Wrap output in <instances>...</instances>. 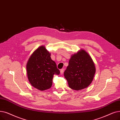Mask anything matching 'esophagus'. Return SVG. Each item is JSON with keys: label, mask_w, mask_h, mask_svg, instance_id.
Wrapping results in <instances>:
<instances>
[{"label": "esophagus", "mask_w": 120, "mask_h": 120, "mask_svg": "<svg viewBox=\"0 0 120 120\" xmlns=\"http://www.w3.org/2000/svg\"><path fill=\"white\" fill-rule=\"evenodd\" d=\"M64 69H62L61 70H60V74L61 75H63V72H64Z\"/></svg>", "instance_id": "esophagus-1"}]
</instances>
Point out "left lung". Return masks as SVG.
<instances>
[{"instance_id": "1", "label": "left lung", "mask_w": 120, "mask_h": 120, "mask_svg": "<svg viewBox=\"0 0 120 120\" xmlns=\"http://www.w3.org/2000/svg\"><path fill=\"white\" fill-rule=\"evenodd\" d=\"M95 72L96 67L91 57L85 50L80 49L71 56L64 75L69 87L79 91L91 84Z\"/></svg>"}]
</instances>
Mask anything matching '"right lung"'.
Returning <instances> with one entry per match:
<instances>
[{"instance_id": "1", "label": "right lung", "mask_w": 120, "mask_h": 120, "mask_svg": "<svg viewBox=\"0 0 120 120\" xmlns=\"http://www.w3.org/2000/svg\"><path fill=\"white\" fill-rule=\"evenodd\" d=\"M50 55L45 46L41 45L31 55L27 62L28 80L31 85L40 91L49 89L52 84L53 75L60 74V71Z\"/></svg>"}]
</instances>
